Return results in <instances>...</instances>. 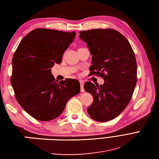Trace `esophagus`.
<instances>
[{
  "instance_id": "34e87169",
  "label": "esophagus",
  "mask_w": 159,
  "mask_h": 159,
  "mask_svg": "<svg viewBox=\"0 0 159 159\" xmlns=\"http://www.w3.org/2000/svg\"><path fill=\"white\" fill-rule=\"evenodd\" d=\"M80 90L81 92H84V82L83 81H80Z\"/></svg>"
}]
</instances>
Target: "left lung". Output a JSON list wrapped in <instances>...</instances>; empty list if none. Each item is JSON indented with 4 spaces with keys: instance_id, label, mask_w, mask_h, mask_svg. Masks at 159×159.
<instances>
[{
    "instance_id": "obj_1",
    "label": "left lung",
    "mask_w": 159,
    "mask_h": 159,
    "mask_svg": "<svg viewBox=\"0 0 159 159\" xmlns=\"http://www.w3.org/2000/svg\"><path fill=\"white\" fill-rule=\"evenodd\" d=\"M92 55L90 75H100L103 85L87 82L84 89L93 97L87 111L94 120L107 122L117 117L131 99L137 83V62L131 45L118 31L93 29L80 31Z\"/></svg>"
}]
</instances>
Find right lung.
I'll return each mask as SVG.
<instances>
[{
  "label": "right lung",
  "mask_w": 159,
  "mask_h": 159,
  "mask_svg": "<svg viewBox=\"0 0 159 159\" xmlns=\"http://www.w3.org/2000/svg\"><path fill=\"white\" fill-rule=\"evenodd\" d=\"M75 32L37 29L21 41L12 59L11 84L16 100L32 117L49 121L62 114L69 98L80 92L79 81L56 82L51 68L75 37Z\"/></svg>",
  "instance_id": "right-lung-1"
}]
</instances>
